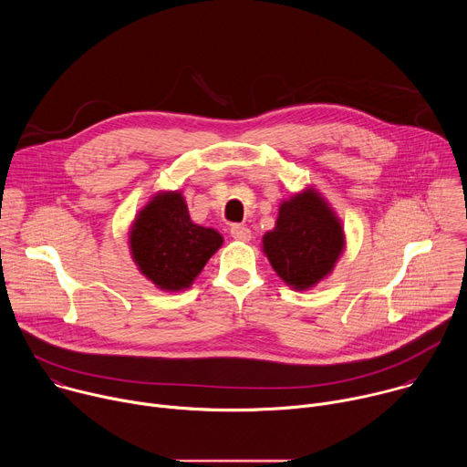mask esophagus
<instances>
[{
	"label": "esophagus",
	"instance_id": "1",
	"mask_svg": "<svg viewBox=\"0 0 467 467\" xmlns=\"http://www.w3.org/2000/svg\"><path fill=\"white\" fill-rule=\"evenodd\" d=\"M231 236L238 242H249L251 240V231L245 225L234 223V225H231Z\"/></svg>",
	"mask_w": 467,
	"mask_h": 467
}]
</instances>
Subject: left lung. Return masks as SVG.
<instances>
[{
    "label": "left lung",
    "instance_id": "obj_1",
    "mask_svg": "<svg viewBox=\"0 0 467 467\" xmlns=\"http://www.w3.org/2000/svg\"><path fill=\"white\" fill-rule=\"evenodd\" d=\"M346 247L344 225L316 188L285 199L275 227L262 236V251L294 290H308L335 270Z\"/></svg>",
    "mask_w": 467,
    "mask_h": 467
}]
</instances>
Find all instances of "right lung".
Here are the masks:
<instances>
[{
	"label": "right lung",
	"mask_w": 467,
	"mask_h": 467,
	"mask_svg": "<svg viewBox=\"0 0 467 467\" xmlns=\"http://www.w3.org/2000/svg\"><path fill=\"white\" fill-rule=\"evenodd\" d=\"M223 236L190 220L181 192H159L129 229L130 256L140 274L164 292L192 286Z\"/></svg>",
	"instance_id": "add662e5"
}]
</instances>
